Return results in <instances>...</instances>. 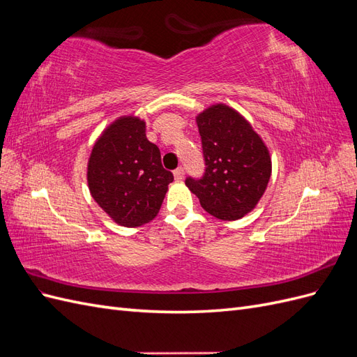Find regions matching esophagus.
Here are the masks:
<instances>
[{
	"instance_id": "1",
	"label": "esophagus",
	"mask_w": 357,
	"mask_h": 357,
	"mask_svg": "<svg viewBox=\"0 0 357 357\" xmlns=\"http://www.w3.org/2000/svg\"><path fill=\"white\" fill-rule=\"evenodd\" d=\"M183 177H185V171H183V168H177V169L174 171V178H176V181H181Z\"/></svg>"
}]
</instances>
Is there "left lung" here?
I'll return each instance as SVG.
<instances>
[{"instance_id":"8db88e82","label":"left lung","mask_w":357,"mask_h":357,"mask_svg":"<svg viewBox=\"0 0 357 357\" xmlns=\"http://www.w3.org/2000/svg\"><path fill=\"white\" fill-rule=\"evenodd\" d=\"M205 174L186 178L201 207L215 219L238 220L256 208L271 178L273 160L262 137L232 107L213 104L197 114Z\"/></svg>"}]
</instances>
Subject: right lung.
<instances>
[{
  "mask_svg": "<svg viewBox=\"0 0 357 357\" xmlns=\"http://www.w3.org/2000/svg\"><path fill=\"white\" fill-rule=\"evenodd\" d=\"M86 180L95 202L125 228L152 222L174 180L160 152L146 137V121L119 116L104 128L91 150Z\"/></svg>",
  "mask_w": 357,
  "mask_h": 357,
  "instance_id": "obj_1",
  "label": "right lung"
}]
</instances>
